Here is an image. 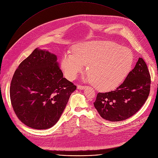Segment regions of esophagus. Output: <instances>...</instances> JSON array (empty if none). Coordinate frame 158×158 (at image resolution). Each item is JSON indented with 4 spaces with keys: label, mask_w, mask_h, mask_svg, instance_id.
Listing matches in <instances>:
<instances>
[{
    "label": "esophagus",
    "mask_w": 158,
    "mask_h": 158,
    "mask_svg": "<svg viewBox=\"0 0 158 158\" xmlns=\"http://www.w3.org/2000/svg\"><path fill=\"white\" fill-rule=\"evenodd\" d=\"M77 89H84L85 86L82 85H77Z\"/></svg>",
    "instance_id": "esophagus-1"
}]
</instances>
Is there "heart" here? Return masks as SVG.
Wrapping results in <instances>:
<instances>
[{
  "instance_id": "heart-1",
  "label": "heart",
  "mask_w": 158,
  "mask_h": 158,
  "mask_svg": "<svg viewBox=\"0 0 158 158\" xmlns=\"http://www.w3.org/2000/svg\"><path fill=\"white\" fill-rule=\"evenodd\" d=\"M133 61L131 51L109 41H92L78 44L74 52H67L61 59L64 75L74 79L87 64L88 79L101 91L118 86L129 73Z\"/></svg>"
}]
</instances>
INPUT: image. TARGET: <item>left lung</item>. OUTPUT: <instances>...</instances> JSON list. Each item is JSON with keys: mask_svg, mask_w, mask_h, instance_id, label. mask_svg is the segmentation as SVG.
I'll return each instance as SVG.
<instances>
[{"mask_svg": "<svg viewBox=\"0 0 158 158\" xmlns=\"http://www.w3.org/2000/svg\"><path fill=\"white\" fill-rule=\"evenodd\" d=\"M150 87L151 76L147 65L139 57L134 68L116 90L98 94L94 107L106 120H126L144 105L149 96Z\"/></svg>", "mask_w": 158, "mask_h": 158, "instance_id": "left-lung-1", "label": "left lung"}]
</instances>
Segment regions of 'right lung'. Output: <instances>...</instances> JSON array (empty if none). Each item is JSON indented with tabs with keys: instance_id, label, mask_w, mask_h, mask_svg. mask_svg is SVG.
<instances>
[{
	"instance_id": "right-lung-1",
	"label": "right lung",
	"mask_w": 158,
	"mask_h": 158,
	"mask_svg": "<svg viewBox=\"0 0 158 158\" xmlns=\"http://www.w3.org/2000/svg\"><path fill=\"white\" fill-rule=\"evenodd\" d=\"M76 86L63 77L56 55L35 49L15 70L10 86L18 119L35 129L57 123Z\"/></svg>"
}]
</instances>
